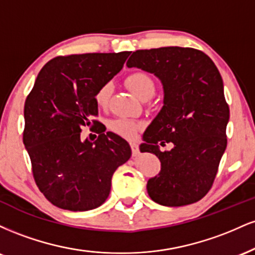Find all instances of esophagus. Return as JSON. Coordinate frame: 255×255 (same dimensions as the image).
<instances>
[{"label": "esophagus", "mask_w": 255, "mask_h": 255, "mask_svg": "<svg viewBox=\"0 0 255 255\" xmlns=\"http://www.w3.org/2000/svg\"><path fill=\"white\" fill-rule=\"evenodd\" d=\"M130 147L131 154H133V156H137V154H139V146H137L136 142H130Z\"/></svg>", "instance_id": "1"}]
</instances>
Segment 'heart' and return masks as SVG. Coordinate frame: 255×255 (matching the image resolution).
<instances>
[{"mask_svg": "<svg viewBox=\"0 0 255 255\" xmlns=\"http://www.w3.org/2000/svg\"><path fill=\"white\" fill-rule=\"evenodd\" d=\"M126 84L129 87L131 92L140 98L150 99L156 92V85L154 81L147 73L145 72H133L126 78ZM113 92V85L110 83H105L97 90L95 95V102L98 107L105 108L109 103V99ZM108 127L111 131H114L118 135H121L127 139H131L135 136L140 128V124L129 119H115L111 120L108 124Z\"/></svg>", "mask_w": 255, "mask_h": 255, "instance_id": "1", "label": "heart"}]
</instances>
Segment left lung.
Wrapping results in <instances>:
<instances>
[{"label": "left lung", "instance_id": "left-lung-1", "mask_svg": "<svg viewBox=\"0 0 255 255\" xmlns=\"http://www.w3.org/2000/svg\"><path fill=\"white\" fill-rule=\"evenodd\" d=\"M127 67L154 74L164 91L140 145L160 160L159 174L147 181L148 195L163 206L197 203L212 187L227 148L230 113L217 67L203 51L180 46L136 50ZM169 142L172 150L160 151Z\"/></svg>", "mask_w": 255, "mask_h": 255}]
</instances>
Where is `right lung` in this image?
<instances>
[{
    "instance_id": "right-lung-1",
    "label": "right lung",
    "mask_w": 255,
    "mask_h": 255,
    "mask_svg": "<svg viewBox=\"0 0 255 255\" xmlns=\"http://www.w3.org/2000/svg\"><path fill=\"white\" fill-rule=\"evenodd\" d=\"M129 51L58 56L43 67L24 108V145L38 188L55 206L89 211L109 197L111 177L131 156L129 144L108 131L81 140L98 125L95 95L121 71Z\"/></svg>"
}]
</instances>
